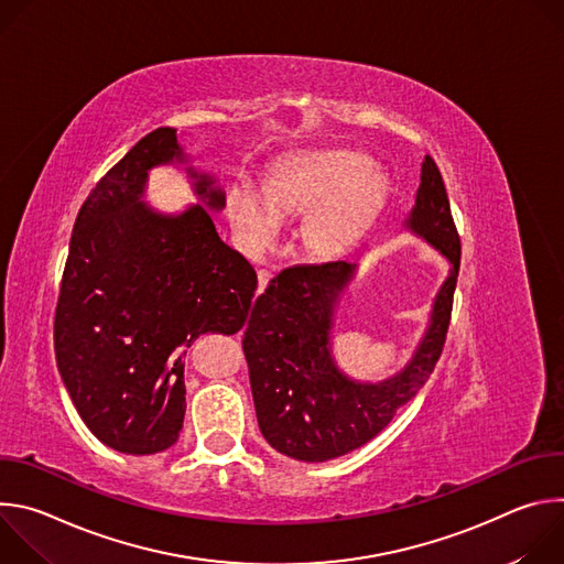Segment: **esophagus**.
I'll list each match as a JSON object with an SVG mask.
<instances>
[{
    "mask_svg": "<svg viewBox=\"0 0 564 564\" xmlns=\"http://www.w3.org/2000/svg\"><path fill=\"white\" fill-rule=\"evenodd\" d=\"M270 279H272V272H270V270H259V292H263V290L268 288Z\"/></svg>",
    "mask_w": 564,
    "mask_h": 564,
    "instance_id": "34e87169",
    "label": "esophagus"
}]
</instances>
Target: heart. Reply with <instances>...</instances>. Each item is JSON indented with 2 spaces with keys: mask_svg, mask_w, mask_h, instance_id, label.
Here are the masks:
<instances>
[{
  "mask_svg": "<svg viewBox=\"0 0 564 564\" xmlns=\"http://www.w3.org/2000/svg\"><path fill=\"white\" fill-rule=\"evenodd\" d=\"M383 200V181L361 153L346 149L305 151L281 163L265 192L238 181L227 194V214L243 246L259 254L274 246L281 218L303 216L301 246L307 257H341Z\"/></svg>",
  "mask_w": 564,
  "mask_h": 564,
  "instance_id": "heart-1",
  "label": "heart"
}]
</instances>
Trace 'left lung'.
Here are the masks:
<instances>
[{"mask_svg":"<svg viewBox=\"0 0 564 564\" xmlns=\"http://www.w3.org/2000/svg\"><path fill=\"white\" fill-rule=\"evenodd\" d=\"M409 225L451 259L453 270L435 299L433 324L415 359L383 383H355L330 359L333 310L352 274L346 261L285 268L254 301L243 352L259 429L279 453L326 462L359 448L390 424L435 370L451 324L462 246L431 155L424 160Z\"/></svg>","mask_w":564,"mask_h":564,"instance_id":"8db88e82","label":"left lung"}]
</instances>
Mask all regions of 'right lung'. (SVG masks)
Instances as JSON below:
<instances>
[{
	"label": "right lung",
	"mask_w": 564,
	"mask_h": 564,
	"mask_svg": "<svg viewBox=\"0 0 564 564\" xmlns=\"http://www.w3.org/2000/svg\"><path fill=\"white\" fill-rule=\"evenodd\" d=\"M170 160H183L176 129H155L91 189L73 225L53 321L57 370L79 417L129 455L176 444L187 348L205 333L243 328L259 283L205 207L174 218L142 207L147 172ZM192 176L198 196L223 207V192Z\"/></svg>",
	"instance_id": "obj_1"
}]
</instances>
